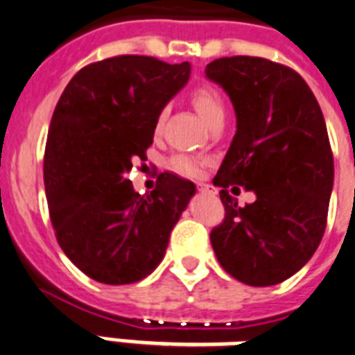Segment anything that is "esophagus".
<instances>
[{
  "label": "esophagus",
  "mask_w": 355,
  "mask_h": 355,
  "mask_svg": "<svg viewBox=\"0 0 355 355\" xmlns=\"http://www.w3.org/2000/svg\"><path fill=\"white\" fill-rule=\"evenodd\" d=\"M197 187H198V191H202V193H209V195H215V187L213 186H209V184H204V182H198L197 184Z\"/></svg>",
  "instance_id": "1"
}]
</instances>
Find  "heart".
<instances>
[{"instance_id": "obj_1", "label": "heart", "mask_w": 355, "mask_h": 355, "mask_svg": "<svg viewBox=\"0 0 355 355\" xmlns=\"http://www.w3.org/2000/svg\"><path fill=\"white\" fill-rule=\"evenodd\" d=\"M191 102L206 123L211 122L213 118L218 116V114H224L223 96L218 94L217 89L198 87L197 91H193ZM164 116H166V109L158 114L157 128H160ZM171 168L175 171L182 173V175H187V177H195L200 173V162L197 158L187 157V155H177V157L171 158Z\"/></svg>"}]
</instances>
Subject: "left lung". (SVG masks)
<instances>
[{
  "label": "left lung",
  "instance_id": "1",
  "mask_svg": "<svg viewBox=\"0 0 355 355\" xmlns=\"http://www.w3.org/2000/svg\"><path fill=\"white\" fill-rule=\"evenodd\" d=\"M206 76L230 96L237 132L213 184L226 209L211 230L220 266L250 286H272L299 272L327 227L334 157L327 123L308 83L266 58H218ZM256 193L239 208L227 187ZM240 191V190H239Z\"/></svg>",
  "mask_w": 355,
  "mask_h": 355
}]
</instances>
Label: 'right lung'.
<instances>
[{
	"mask_svg": "<svg viewBox=\"0 0 355 355\" xmlns=\"http://www.w3.org/2000/svg\"><path fill=\"white\" fill-rule=\"evenodd\" d=\"M189 73L187 62L123 54L80 69L58 100L43 158L49 213L63 253L94 281L148 277L195 195V184L173 173L146 197L128 178Z\"/></svg>",
	"mask_w": 355,
	"mask_h": 355,
	"instance_id": "1",
	"label": "right lung"
}]
</instances>
